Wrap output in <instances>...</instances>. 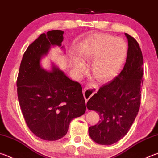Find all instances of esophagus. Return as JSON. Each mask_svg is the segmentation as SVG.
<instances>
[{
    "label": "esophagus",
    "instance_id": "1",
    "mask_svg": "<svg viewBox=\"0 0 158 158\" xmlns=\"http://www.w3.org/2000/svg\"><path fill=\"white\" fill-rule=\"evenodd\" d=\"M97 90H98L97 88L95 86H93V85H88L84 88L83 93H84L85 102H87L88 100L90 98V97H91V96L94 94Z\"/></svg>",
    "mask_w": 158,
    "mask_h": 158
}]
</instances>
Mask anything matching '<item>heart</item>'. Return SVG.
Segmentation results:
<instances>
[{
    "label": "heart",
    "instance_id": "1",
    "mask_svg": "<svg viewBox=\"0 0 158 158\" xmlns=\"http://www.w3.org/2000/svg\"><path fill=\"white\" fill-rule=\"evenodd\" d=\"M124 40L102 34L93 35L81 44L79 59L72 57L71 63L77 75L85 70L84 63H92V73L100 81H107L117 75L127 56Z\"/></svg>",
    "mask_w": 158,
    "mask_h": 158
}]
</instances>
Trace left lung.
Returning a JSON list of instances; mask_svg holds the SVG:
<instances>
[{"mask_svg":"<svg viewBox=\"0 0 158 158\" xmlns=\"http://www.w3.org/2000/svg\"><path fill=\"white\" fill-rule=\"evenodd\" d=\"M128 41L126 62L118 76L100 88L87 102L100 121L89 128L98 144L111 145L123 138L138 114L143 85V55L137 40L125 33Z\"/></svg>","mask_w":158,"mask_h":158,"instance_id":"1","label":"left lung"}]
</instances>
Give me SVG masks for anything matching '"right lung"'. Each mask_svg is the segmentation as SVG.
Segmentation results:
<instances>
[{
    "instance_id": "add662e5",
    "label": "right lung",
    "mask_w": 158,
    "mask_h": 158,
    "mask_svg": "<svg viewBox=\"0 0 158 158\" xmlns=\"http://www.w3.org/2000/svg\"><path fill=\"white\" fill-rule=\"evenodd\" d=\"M64 32L41 34L23 56L17 78L18 100L26 124L37 137L56 141L68 132L71 121L84 114L85 102L81 84L68 78L52 63L42 68L41 60L51 48L62 46Z\"/></svg>"
}]
</instances>
